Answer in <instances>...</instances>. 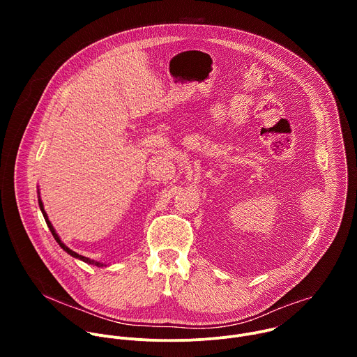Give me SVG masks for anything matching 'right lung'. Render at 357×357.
<instances>
[{"mask_svg":"<svg viewBox=\"0 0 357 357\" xmlns=\"http://www.w3.org/2000/svg\"><path fill=\"white\" fill-rule=\"evenodd\" d=\"M39 208H40V211H42V215H43V218H45V222H46V225H47V227H49V230H50V233H52V236L55 237V240L58 241V244L68 252V254H70L72 257H75V259H79V260H82V261H84V263H87V264H94V266H97V267H103L105 264L103 263H98V261H94V260H90V259H87V257H84V256H79L77 252H75L73 250H70L68 245H65L63 243H62V240L59 238V236L56 234V231H55V229H54V226H52V223L49 222V219H47V215H46V212H45V209H43V203H42V200H40V197H39Z\"/></svg>","mask_w":357,"mask_h":357,"instance_id":"right-lung-1","label":"right lung"}]
</instances>
